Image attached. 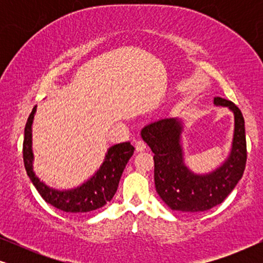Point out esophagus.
<instances>
[{
	"label": "esophagus",
	"instance_id": "34e87169",
	"mask_svg": "<svg viewBox=\"0 0 263 263\" xmlns=\"http://www.w3.org/2000/svg\"><path fill=\"white\" fill-rule=\"evenodd\" d=\"M135 149L136 152H142L146 149V143L142 140H136L135 141Z\"/></svg>",
	"mask_w": 263,
	"mask_h": 263
}]
</instances>
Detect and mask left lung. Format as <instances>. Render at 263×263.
Wrapping results in <instances>:
<instances>
[{
	"label": "left lung",
	"instance_id": "8db88e82",
	"mask_svg": "<svg viewBox=\"0 0 263 263\" xmlns=\"http://www.w3.org/2000/svg\"><path fill=\"white\" fill-rule=\"evenodd\" d=\"M214 104L228 106L235 115L232 148L224 164L206 175H196L185 166L181 145L182 122L164 118L147 124L141 138L154 153V183L161 200L171 210L196 213L221 203L242 178L247 163L243 115L230 100L215 97Z\"/></svg>",
	"mask_w": 263,
	"mask_h": 263
}]
</instances>
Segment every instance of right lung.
I'll list each match as a JSON object with an SVG mask.
<instances>
[{"label":"right lung","mask_w":263,"mask_h":263,"mask_svg":"<svg viewBox=\"0 0 263 263\" xmlns=\"http://www.w3.org/2000/svg\"><path fill=\"white\" fill-rule=\"evenodd\" d=\"M33 107L25 125V136L23 145L24 164L28 177L41 194V196L51 206L68 213H87L98 210L112 199L118 188L121 176L128 160L134 153V147L130 142L117 143L107 151L105 160L97 174L84 184L70 190H56L39 181L32 168V122L35 112Z\"/></svg>","instance_id":"1"}]
</instances>
